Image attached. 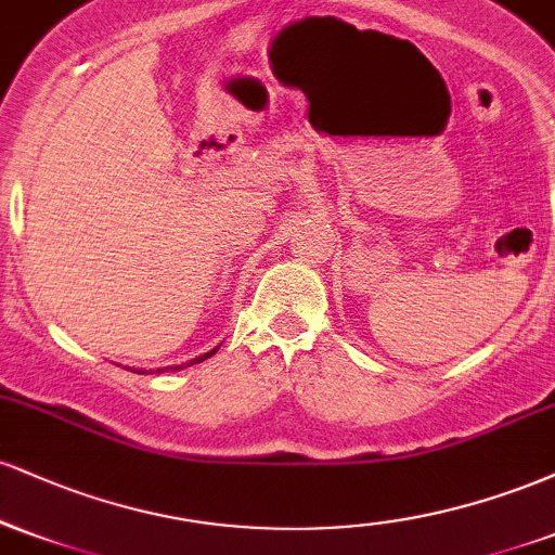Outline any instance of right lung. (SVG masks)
Returning a JSON list of instances; mask_svg holds the SVG:
<instances>
[{"mask_svg":"<svg viewBox=\"0 0 555 555\" xmlns=\"http://www.w3.org/2000/svg\"><path fill=\"white\" fill-rule=\"evenodd\" d=\"M216 349H219V347H216ZM216 349H211V352H206V354H201V358L190 360V362H188V365H197V362L208 360V358H211V354H216ZM180 367H182V365H171V367H158V371H156V373H164V371H180ZM135 373H145V371H135Z\"/></svg>","mask_w":555,"mask_h":555,"instance_id":"1","label":"right lung"}]
</instances>
